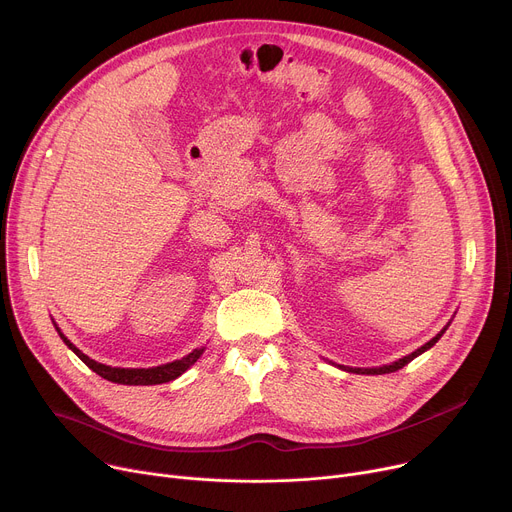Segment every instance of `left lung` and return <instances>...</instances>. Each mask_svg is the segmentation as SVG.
<instances>
[{
    "label": "left lung",
    "instance_id": "left-lung-1",
    "mask_svg": "<svg viewBox=\"0 0 512 512\" xmlns=\"http://www.w3.org/2000/svg\"><path fill=\"white\" fill-rule=\"evenodd\" d=\"M447 325H449V323H447ZM447 325H445L433 339H429V342H427L425 346H421V348L415 350L413 354H409V356H405V358H401V360H396V362H392V364H388V366H380V368H346V366H339V368H344V370H348V372H356V374H390V372H396V370H401L403 366H407L411 360H415L417 356H421L423 352H427L429 348H433V346L437 344V339L445 333Z\"/></svg>",
    "mask_w": 512,
    "mask_h": 512
}]
</instances>
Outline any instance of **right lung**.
Returning a JSON list of instances; mask_svg holds the SVG:
<instances>
[{"label":"right lung","mask_w":512,"mask_h":512,"mask_svg":"<svg viewBox=\"0 0 512 512\" xmlns=\"http://www.w3.org/2000/svg\"><path fill=\"white\" fill-rule=\"evenodd\" d=\"M56 331H59L63 342L69 346V350H73L95 374H99L101 378L109 380V382H118V384H130V386H148V384H162V382H170L179 378L185 370H189L203 354L205 348H197L193 350L189 356L181 358V360H175V362H168V364H162V366H154V368H111V366H105V364H99L95 360H91L89 356H85L79 348H75L69 339L61 333V329L56 327Z\"/></svg>","instance_id":"obj_1"}]
</instances>
